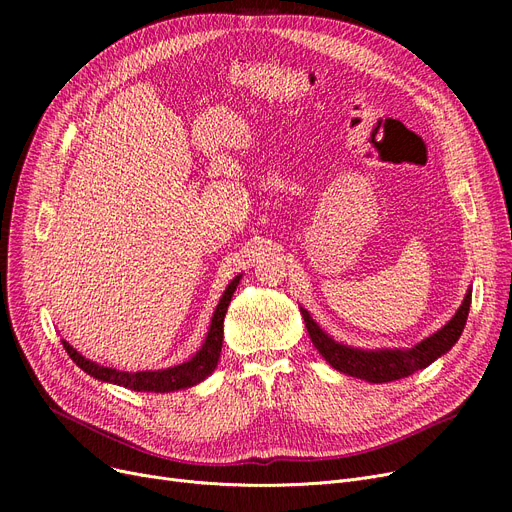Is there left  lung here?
<instances>
[{"mask_svg":"<svg viewBox=\"0 0 512 512\" xmlns=\"http://www.w3.org/2000/svg\"><path fill=\"white\" fill-rule=\"evenodd\" d=\"M471 292L473 288L469 286L461 307L456 309L448 324H444L432 336L417 342L413 348H375V351H371V348L348 346L321 330L305 307H301V315L305 319V328L313 346L336 371L371 384H384L407 378V375L425 369L450 351L465 330L471 307Z\"/></svg>","mask_w":512,"mask_h":512,"instance_id":"1","label":"left lung"}]
</instances>
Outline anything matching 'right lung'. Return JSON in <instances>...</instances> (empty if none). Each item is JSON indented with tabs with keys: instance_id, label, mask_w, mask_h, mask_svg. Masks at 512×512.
<instances>
[{
	"instance_id": "right-lung-1",
	"label": "right lung",
	"mask_w": 512,
	"mask_h": 512,
	"mask_svg": "<svg viewBox=\"0 0 512 512\" xmlns=\"http://www.w3.org/2000/svg\"><path fill=\"white\" fill-rule=\"evenodd\" d=\"M240 278H242V274H238L226 286L218 307H215V311L211 315V324H209L207 336H205L199 351L188 361L178 363L174 367L155 369V371H120V369L105 367V365H99V363L83 357L64 338H62V344L66 348V353L70 355V359L85 373H89L91 378H95L99 382L124 386V388L137 390V392H174V390L193 388V386L201 384L205 378H209L213 369L218 367L220 353H222V340H224V317H226L228 305L232 301V294H234L236 286L240 284Z\"/></svg>"
}]
</instances>
